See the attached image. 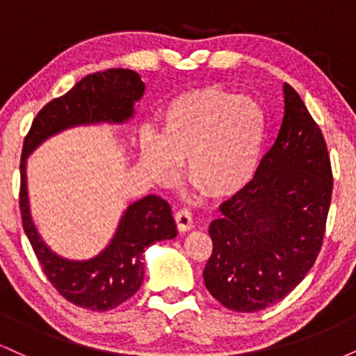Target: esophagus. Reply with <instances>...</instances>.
<instances>
[{"instance_id": "1", "label": "esophagus", "mask_w": 356, "mask_h": 356, "mask_svg": "<svg viewBox=\"0 0 356 356\" xmlns=\"http://www.w3.org/2000/svg\"><path fill=\"white\" fill-rule=\"evenodd\" d=\"M175 224H177V229L181 232H186V231H191L192 227H194V220H192V214L191 211L187 209H181L175 212Z\"/></svg>"}]
</instances>
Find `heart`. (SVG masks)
<instances>
[{
  "mask_svg": "<svg viewBox=\"0 0 356 356\" xmlns=\"http://www.w3.org/2000/svg\"><path fill=\"white\" fill-rule=\"evenodd\" d=\"M268 125L259 102L207 85L179 93L161 113V134L140 130L138 162L157 186H174L182 162L197 191L229 199L252 182L259 169Z\"/></svg>",
  "mask_w": 356,
  "mask_h": 356,
  "instance_id": "obj_1",
  "label": "heart"
}]
</instances>
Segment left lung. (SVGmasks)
<instances>
[{
    "instance_id": "left-lung-1",
    "label": "left lung",
    "mask_w": 356,
    "mask_h": 356,
    "mask_svg": "<svg viewBox=\"0 0 356 356\" xmlns=\"http://www.w3.org/2000/svg\"><path fill=\"white\" fill-rule=\"evenodd\" d=\"M284 115L252 182L220 204L209 226L204 283L220 305L254 313L291 293L316 261L333 175L320 127L283 85Z\"/></svg>"
}]
</instances>
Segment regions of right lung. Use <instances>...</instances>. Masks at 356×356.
I'll return each instance as SVG.
<instances>
[{"mask_svg": "<svg viewBox=\"0 0 356 356\" xmlns=\"http://www.w3.org/2000/svg\"><path fill=\"white\" fill-rule=\"evenodd\" d=\"M144 92L145 83L140 75L127 68L87 75L70 92L40 110L23 144L19 165L23 229L44 275L60 295L92 312H108L136 295L144 281L145 249L177 236L172 209L159 195H145L124 211L112 239L99 254L88 259H70L53 251L36 227L28 195L26 161L44 140L68 129L125 124L136 115V104Z\"/></svg>", "mask_w": 356, "mask_h": 356, "instance_id": "add662e5", "label": "right lung"}]
</instances>
